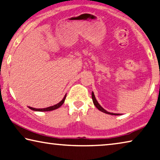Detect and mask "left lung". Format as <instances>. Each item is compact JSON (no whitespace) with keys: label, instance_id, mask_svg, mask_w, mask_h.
Instances as JSON below:
<instances>
[{"label":"left lung","instance_id":"1","mask_svg":"<svg viewBox=\"0 0 160 160\" xmlns=\"http://www.w3.org/2000/svg\"><path fill=\"white\" fill-rule=\"evenodd\" d=\"M92 101H93V103L94 105L96 108H97L99 110H100L101 112H102L104 113H106V114H108V115H120V114H118V113H112V112H108L107 110H105V109L101 107V105L100 104L98 103V102L96 100V98L95 97V95H94V92H92Z\"/></svg>","mask_w":160,"mask_h":160}]
</instances>
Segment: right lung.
<instances>
[{"label":"right lung","instance_id":"right-lung-1","mask_svg":"<svg viewBox=\"0 0 160 160\" xmlns=\"http://www.w3.org/2000/svg\"><path fill=\"white\" fill-rule=\"evenodd\" d=\"M65 98H66V95H65V97L63 98L62 100L60 101L59 103L56 104V105H53V106H50V107H48L46 108H41V109H36V108H31V107H28L30 110H34V111H39V112H47V111H51V110H56V109L59 108L60 106H61L63 103L65 102Z\"/></svg>","mask_w":160,"mask_h":160}]
</instances>
